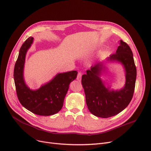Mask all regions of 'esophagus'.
<instances>
[{"mask_svg":"<svg viewBox=\"0 0 151 151\" xmlns=\"http://www.w3.org/2000/svg\"><path fill=\"white\" fill-rule=\"evenodd\" d=\"M81 76H82V73H81V72H79V73H78L77 78H76V79H77V81H78L80 82V81H81Z\"/></svg>","mask_w":151,"mask_h":151,"instance_id":"obj_1","label":"esophagus"}]
</instances>
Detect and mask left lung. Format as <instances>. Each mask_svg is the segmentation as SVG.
I'll use <instances>...</instances> for the list:
<instances>
[{
  "instance_id": "8db88e82",
  "label": "left lung",
  "mask_w": 151,
  "mask_h": 151,
  "mask_svg": "<svg viewBox=\"0 0 151 151\" xmlns=\"http://www.w3.org/2000/svg\"><path fill=\"white\" fill-rule=\"evenodd\" d=\"M107 62L121 63L125 69L126 82L123 88L114 90L105 84L101 78ZM82 76V85L89 111L96 116L109 118L121 112L129 105L134 92L137 69L133 53L129 46L119 41L116 53L110 55L106 61H99Z\"/></svg>"
}]
</instances>
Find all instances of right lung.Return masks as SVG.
I'll return each instance as SVG.
<instances>
[{
    "label": "right lung",
    "instance_id": "add662e5",
    "mask_svg": "<svg viewBox=\"0 0 151 151\" xmlns=\"http://www.w3.org/2000/svg\"><path fill=\"white\" fill-rule=\"evenodd\" d=\"M33 39V37H28L19 50L14 69L16 93L20 103L29 111L38 115H52L62 109L69 85L76 78L78 72L73 70L59 73L39 88H30L25 81L24 70L26 55Z\"/></svg>",
    "mask_w": 151,
    "mask_h": 151
}]
</instances>
